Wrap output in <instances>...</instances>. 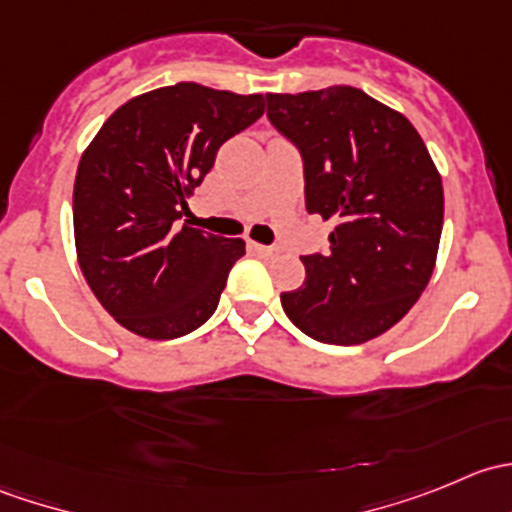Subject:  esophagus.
<instances>
[{"mask_svg": "<svg viewBox=\"0 0 512 512\" xmlns=\"http://www.w3.org/2000/svg\"><path fill=\"white\" fill-rule=\"evenodd\" d=\"M247 247H250V252H255V255H260V257H272L277 252L275 247L260 245V242H247Z\"/></svg>", "mask_w": 512, "mask_h": 512, "instance_id": "esophagus-1", "label": "esophagus"}]
</instances>
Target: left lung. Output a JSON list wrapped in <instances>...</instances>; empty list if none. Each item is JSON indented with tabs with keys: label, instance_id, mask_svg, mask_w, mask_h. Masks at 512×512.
<instances>
[{
	"label": "left lung",
	"instance_id": "obj_1",
	"mask_svg": "<svg viewBox=\"0 0 512 512\" xmlns=\"http://www.w3.org/2000/svg\"><path fill=\"white\" fill-rule=\"evenodd\" d=\"M267 116L302 153L307 210L334 220L329 252L302 257L307 277L282 307L317 342H369L431 280L441 173L409 118L354 86L267 94Z\"/></svg>",
	"mask_w": 512,
	"mask_h": 512
}]
</instances>
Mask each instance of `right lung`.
<instances>
[{
  "label": "right lung",
  "mask_w": 512,
  "mask_h": 512,
  "mask_svg": "<svg viewBox=\"0 0 512 512\" xmlns=\"http://www.w3.org/2000/svg\"><path fill=\"white\" fill-rule=\"evenodd\" d=\"M265 113L262 94L183 81L123 103L86 146L74 180V242L86 285L128 332L175 339L220 302L240 237L175 220L220 146Z\"/></svg>",
  "instance_id": "1"
}]
</instances>
